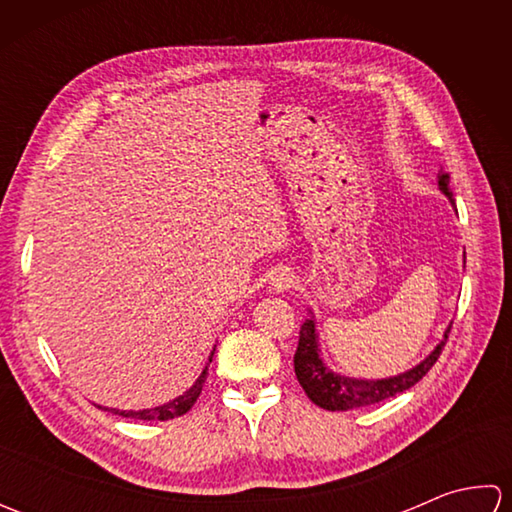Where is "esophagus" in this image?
Returning a JSON list of instances; mask_svg holds the SVG:
<instances>
[{
    "instance_id": "1",
    "label": "esophagus",
    "mask_w": 512,
    "mask_h": 512,
    "mask_svg": "<svg viewBox=\"0 0 512 512\" xmlns=\"http://www.w3.org/2000/svg\"><path fill=\"white\" fill-rule=\"evenodd\" d=\"M295 284V275L290 273L288 268H277L273 275H270V288L275 292H286Z\"/></svg>"
}]
</instances>
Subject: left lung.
<instances>
[{"label":"left lung","mask_w":512,"mask_h":512,"mask_svg":"<svg viewBox=\"0 0 512 512\" xmlns=\"http://www.w3.org/2000/svg\"><path fill=\"white\" fill-rule=\"evenodd\" d=\"M438 187L451 200V204H455L453 193L449 189V173H442V171L438 173ZM449 332L451 328H447V332H444V339L438 343L436 350L424 358L420 365L409 369V372L391 376V378H380V380H363V378L334 374L323 365L319 356L317 328H314V319H308L301 325V332H299V345L295 352V374H297L299 385L308 394V398L321 409L347 411V409L376 405V402L387 400L391 396L400 394V391H407L409 387L416 385L418 380L427 374L433 365H436L442 347L449 339Z\"/></svg>","instance_id":"8db88e82"}]
</instances>
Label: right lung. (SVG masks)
<instances>
[{
  "mask_svg": "<svg viewBox=\"0 0 512 512\" xmlns=\"http://www.w3.org/2000/svg\"><path fill=\"white\" fill-rule=\"evenodd\" d=\"M213 352L209 356V363L213 361ZM206 374H209V365L202 369L200 378L195 380L191 389L184 391V394L178 396L176 400L167 402V405H160V407H154V409H143V411H121V409H107V407H101V409H107V411L116 413V416L134 418V420H171V418H178V416H184V413H187L195 405V400H198V396L202 394V385L206 380Z\"/></svg>",
  "mask_w": 512,
  "mask_h": 512,
  "instance_id": "obj_1",
  "label": "right lung"
}]
</instances>
